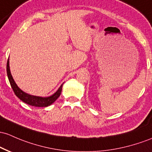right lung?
<instances>
[{
    "label": "right lung",
    "instance_id": "right-lung-1",
    "mask_svg": "<svg viewBox=\"0 0 152 152\" xmlns=\"http://www.w3.org/2000/svg\"><path fill=\"white\" fill-rule=\"evenodd\" d=\"M6 71H7V75L8 80H9L10 84H11V88H12L13 91H14V94H16V96L19 98L21 101H23L26 104H29V105L34 106V107H48L50 104H53L56 99L61 95V91H62V86L63 84L60 86L58 90L52 96H49V97H39V96H32L26 94V93L24 92L21 91L17 86V85L15 83L14 79H13L12 76H11V72H10V68H9V61H7V66H6Z\"/></svg>",
    "mask_w": 152,
    "mask_h": 152
}]
</instances>
